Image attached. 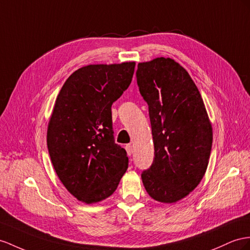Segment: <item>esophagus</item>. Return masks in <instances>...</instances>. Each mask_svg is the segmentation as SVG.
I'll return each instance as SVG.
<instances>
[{"instance_id": "34e87169", "label": "esophagus", "mask_w": 250, "mask_h": 250, "mask_svg": "<svg viewBox=\"0 0 250 250\" xmlns=\"http://www.w3.org/2000/svg\"><path fill=\"white\" fill-rule=\"evenodd\" d=\"M125 151L127 153V155H132L133 154V146L131 145H126L125 146Z\"/></svg>"}]
</instances>
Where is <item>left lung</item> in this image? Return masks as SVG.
<instances>
[{"label":"left lung","instance_id":"1","mask_svg":"<svg viewBox=\"0 0 250 250\" xmlns=\"http://www.w3.org/2000/svg\"><path fill=\"white\" fill-rule=\"evenodd\" d=\"M140 94L149 105L154 161L142 174L148 194L173 204L201 183L212 146V125L188 72L171 58L138 63Z\"/></svg>","mask_w":250,"mask_h":250}]
</instances>
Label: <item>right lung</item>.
<instances>
[{"instance_id": "right-lung-1", "label": "right lung", "mask_w": 250, "mask_h": 250, "mask_svg": "<svg viewBox=\"0 0 250 250\" xmlns=\"http://www.w3.org/2000/svg\"><path fill=\"white\" fill-rule=\"evenodd\" d=\"M135 62L89 64L70 75L57 96L46 142L54 169L77 200L111 196L129 166L114 142L111 106L133 78Z\"/></svg>"}]
</instances>
